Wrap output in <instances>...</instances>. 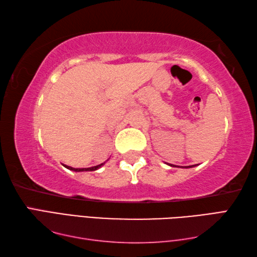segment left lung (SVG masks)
Returning a JSON list of instances; mask_svg holds the SVG:
<instances>
[{"mask_svg": "<svg viewBox=\"0 0 257 257\" xmlns=\"http://www.w3.org/2000/svg\"><path fill=\"white\" fill-rule=\"evenodd\" d=\"M169 166H171V167H176V166H173V165H170V163H169ZM196 165H193V166H188V167H184V168H193V167H195ZM182 168V167H181Z\"/></svg>", "mask_w": 257, "mask_h": 257, "instance_id": "1", "label": "left lung"}]
</instances>
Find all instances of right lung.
Instances as JSON below:
<instances>
[{
    "instance_id": "right-lung-1",
    "label": "right lung",
    "mask_w": 257,
    "mask_h": 257,
    "mask_svg": "<svg viewBox=\"0 0 257 257\" xmlns=\"http://www.w3.org/2000/svg\"><path fill=\"white\" fill-rule=\"evenodd\" d=\"M105 163V162H103ZM103 163H100V165L95 166V167H90V168H79V169H76L73 167H69V166H65L63 165L65 168H67L68 170H72V171H76V172H81V171H95L97 169H99L101 166H103Z\"/></svg>"
}]
</instances>
